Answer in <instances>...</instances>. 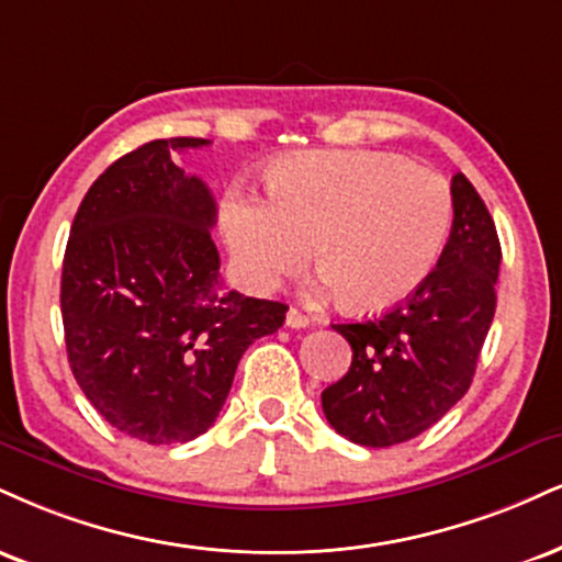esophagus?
<instances>
[{"mask_svg":"<svg viewBox=\"0 0 562 562\" xmlns=\"http://www.w3.org/2000/svg\"><path fill=\"white\" fill-rule=\"evenodd\" d=\"M308 322H311V319H308L306 314H303V311H299V308H288V314H285V324H288V327L303 329Z\"/></svg>","mask_w":562,"mask_h":562,"instance_id":"1","label":"esophagus"}]
</instances>
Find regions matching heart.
Segmentation results:
<instances>
[{
  "label": "heart",
  "mask_w": 562,
  "mask_h": 562,
  "mask_svg": "<svg viewBox=\"0 0 562 562\" xmlns=\"http://www.w3.org/2000/svg\"><path fill=\"white\" fill-rule=\"evenodd\" d=\"M452 227L437 172L387 151H303L269 175V201L233 195L222 229L246 285L272 288L308 259L353 311L397 306L429 280Z\"/></svg>",
  "instance_id": "heart-1"
}]
</instances>
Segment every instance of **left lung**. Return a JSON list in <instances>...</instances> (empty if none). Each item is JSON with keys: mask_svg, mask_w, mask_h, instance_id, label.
<instances>
[{"mask_svg": "<svg viewBox=\"0 0 562 562\" xmlns=\"http://www.w3.org/2000/svg\"><path fill=\"white\" fill-rule=\"evenodd\" d=\"M442 259L411 299L367 322L333 324L353 348L348 374L322 392L337 435L390 448L427 431L469 392L497 306V229L463 172L452 178Z\"/></svg>", "mask_w": 562, "mask_h": 562, "instance_id": "8db88e82", "label": "left lung"}]
</instances>
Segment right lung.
<instances>
[{
	"label": "right lung",
	"instance_id": "add662e5",
	"mask_svg": "<svg viewBox=\"0 0 562 562\" xmlns=\"http://www.w3.org/2000/svg\"><path fill=\"white\" fill-rule=\"evenodd\" d=\"M206 144L159 138L120 157L88 188L65 248L72 374L114 429L148 445L204 435L240 356L288 311L222 290L214 195L175 161Z\"/></svg>",
	"mask_w": 562,
	"mask_h": 562
}]
</instances>
